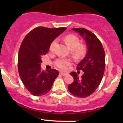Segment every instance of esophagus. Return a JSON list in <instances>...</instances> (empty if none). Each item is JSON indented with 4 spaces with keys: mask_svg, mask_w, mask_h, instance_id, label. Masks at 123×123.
<instances>
[{
    "mask_svg": "<svg viewBox=\"0 0 123 123\" xmlns=\"http://www.w3.org/2000/svg\"><path fill=\"white\" fill-rule=\"evenodd\" d=\"M59 74H60L61 75H62V76H66V75H68V74H67V73H62V72H60V73H59Z\"/></svg>",
    "mask_w": 123,
    "mask_h": 123,
    "instance_id": "obj_1",
    "label": "esophagus"
}]
</instances>
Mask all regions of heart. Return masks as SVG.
<instances>
[{
	"label": "heart",
	"mask_w": 123,
	"mask_h": 123,
	"mask_svg": "<svg viewBox=\"0 0 123 123\" xmlns=\"http://www.w3.org/2000/svg\"><path fill=\"white\" fill-rule=\"evenodd\" d=\"M65 43L68 46L73 50V54L77 58H82L86 55L88 50L87 46L84 43L80 44V40L79 37L74 34L67 35L64 38ZM57 44V40H55L51 43L50 45V50L54 51L55 48ZM71 62L69 59L59 58L56 59L55 62L56 66L59 68L65 70L67 68V67L71 65Z\"/></svg>",
	"instance_id": "1"
}]
</instances>
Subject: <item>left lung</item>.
I'll return each instance as SVG.
<instances>
[{"label":"left lung","mask_w":123,"mask_h":123,"mask_svg":"<svg viewBox=\"0 0 123 123\" xmlns=\"http://www.w3.org/2000/svg\"><path fill=\"white\" fill-rule=\"evenodd\" d=\"M73 30L85 37L88 48L87 53L77 65V70L84 72L79 78L76 72L70 75L74 81L68 86L69 92L79 98L90 96L99 86L105 68V54L102 43L93 33L84 28H74Z\"/></svg>","instance_id":"1"}]
</instances>
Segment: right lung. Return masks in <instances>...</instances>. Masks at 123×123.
<instances>
[{"mask_svg":"<svg viewBox=\"0 0 123 123\" xmlns=\"http://www.w3.org/2000/svg\"><path fill=\"white\" fill-rule=\"evenodd\" d=\"M66 29L38 27L30 31L22 42L18 53V73L24 86L33 95L48 93L58 77L56 69L42 71L40 64L42 57L48 54L52 42Z\"/></svg>","mask_w":123,"mask_h":123,"instance_id":"add662e5","label":"right lung"}]
</instances>
